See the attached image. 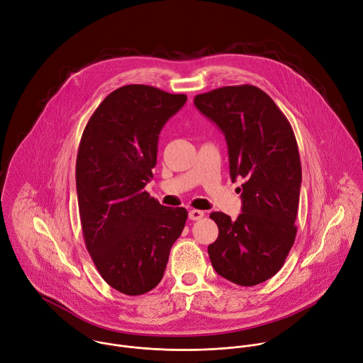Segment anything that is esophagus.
Instances as JSON below:
<instances>
[{
  "instance_id": "obj_1",
  "label": "esophagus",
  "mask_w": 363,
  "mask_h": 363,
  "mask_svg": "<svg viewBox=\"0 0 363 363\" xmlns=\"http://www.w3.org/2000/svg\"><path fill=\"white\" fill-rule=\"evenodd\" d=\"M203 216H205L203 211H199V210H191L189 214H188L189 220H192V221H198V220H201Z\"/></svg>"
}]
</instances>
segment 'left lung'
I'll return each mask as SVG.
<instances>
[{
	"instance_id": "8db88e82",
	"label": "left lung",
	"mask_w": 363,
	"mask_h": 363,
	"mask_svg": "<svg viewBox=\"0 0 363 363\" xmlns=\"http://www.w3.org/2000/svg\"><path fill=\"white\" fill-rule=\"evenodd\" d=\"M196 109L224 133L231 179L241 185V214L211 213L218 238L208 245L214 270L238 286L272 279L293 247L301 185L298 147L273 99L251 84L196 94Z\"/></svg>"
}]
</instances>
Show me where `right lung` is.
Returning <instances> with one entry per match:
<instances>
[{
	"instance_id": "1",
	"label": "right lung",
	"mask_w": 363,
	"mask_h": 363,
	"mask_svg": "<svg viewBox=\"0 0 363 363\" xmlns=\"http://www.w3.org/2000/svg\"><path fill=\"white\" fill-rule=\"evenodd\" d=\"M185 101V94L128 84L100 103L82 135L76 188L86 248L103 280L128 296L160 284L185 227V208L145 191L160 133Z\"/></svg>"
}]
</instances>
